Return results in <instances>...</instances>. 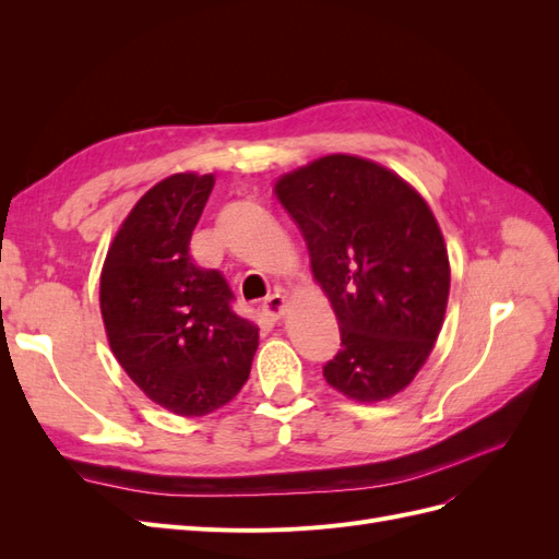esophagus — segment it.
<instances>
[{"label": "esophagus", "mask_w": 559, "mask_h": 559, "mask_svg": "<svg viewBox=\"0 0 559 559\" xmlns=\"http://www.w3.org/2000/svg\"><path fill=\"white\" fill-rule=\"evenodd\" d=\"M284 308H286V298L277 292V294H270L265 300H263V312L267 317L273 319H280L284 314Z\"/></svg>", "instance_id": "1"}]
</instances>
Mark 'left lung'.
I'll list each match as a JSON object with an SVG mask.
<instances>
[{
    "label": "left lung",
    "mask_w": 559,
    "mask_h": 559,
    "mask_svg": "<svg viewBox=\"0 0 559 559\" xmlns=\"http://www.w3.org/2000/svg\"><path fill=\"white\" fill-rule=\"evenodd\" d=\"M341 326L326 382L361 403L399 394L443 326L450 261L429 205L396 173L333 154L275 183Z\"/></svg>",
    "instance_id": "left-lung-1"
}]
</instances>
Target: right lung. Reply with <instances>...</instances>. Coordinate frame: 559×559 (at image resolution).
Listing matches in <instances>:
<instances>
[{
    "instance_id": "add662e5",
    "label": "right lung",
    "mask_w": 559,
    "mask_h": 559,
    "mask_svg": "<svg viewBox=\"0 0 559 559\" xmlns=\"http://www.w3.org/2000/svg\"><path fill=\"white\" fill-rule=\"evenodd\" d=\"M214 175L179 173L132 207L107 251L99 310L114 357L163 408L200 417L235 399L249 378L259 326L233 312L218 270L189 245Z\"/></svg>"
}]
</instances>
